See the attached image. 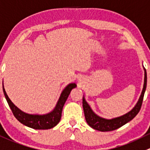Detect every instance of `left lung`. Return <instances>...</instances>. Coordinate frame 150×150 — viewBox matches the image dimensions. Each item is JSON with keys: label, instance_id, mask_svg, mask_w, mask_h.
Listing matches in <instances>:
<instances>
[{"label": "left lung", "instance_id": "obj_1", "mask_svg": "<svg viewBox=\"0 0 150 150\" xmlns=\"http://www.w3.org/2000/svg\"><path fill=\"white\" fill-rule=\"evenodd\" d=\"M144 81L143 89H142L140 97H139L136 105L130 111L125 114L124 115L118 117H114V118L112 119H105L100 117L93 111V110L90 107L89 105L88 104L83 95V108L84 115H85L87 124L94 130L102 132H106L117 130V129L120 128L122 126L125 125L126 123L131 121L137 115L138 113L140 110L142 102H143L144 95L145 91H146L147 77H146V72L144 67Z\"/></svg>", "mask_w": 150, "mask_h": 150}]
</instances>
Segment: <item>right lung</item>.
Segmentation results:
<instances>
[{
	"label": "right lung",
	"instance_id": "right-lung-1",
	"mask_svg": "<svg viewBox=\"0 0 150 150\" xmlns=\"http://www.w3.org/2000/svg\"><path fill=\"white\" fill-rule=\"evenodd\" d=\"M76 87L77 85L75 83L68 84L61 93L59 100L53 110L47 114H28L23 111L13 103L7 95L3 83V91H4V96L15 118L24 125L36 130H47V129L53 128L59 124L62 117L64 105L67 100L71 91Z\"/></svg>",
	"mask_w": 150,
	"mask_h": 150
}]
</instances>
